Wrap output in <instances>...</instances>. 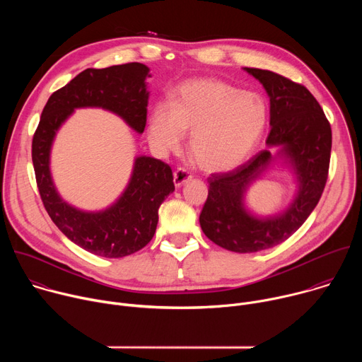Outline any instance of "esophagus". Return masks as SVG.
Here are the masks:
<instances>
[{
    "label": "esophagus",
    "mask_w": 362,
    "mask_h": 362,
    "mask_svg": "<svg viewBox=\"0 0 362 362\" xmlns=\"http://www.w3.org/2000/svg\"><path fill=\"white\" fill-rule=\"evenodd\" d=\"M192 179V175L189 172H186L185 169L179 168L175 173H173V182L176 187H180L182 185H185L186 182H189Z\"/></svg>",
    "instance_id": "1"
}]
</instances>
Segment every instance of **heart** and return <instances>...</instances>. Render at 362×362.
I'll list each match as a JSON object with an SVG mask.
<instances>
[{"instance_id": "b5f03b06", "label": "heart", "mask_w": 362, "mask_h": 362, "mask_svg": "<svg viewBox=\"0 0 362 362\" xmlns=\"http://www.w3.org/2000/svg\"><path fill=\"white\" fill-rule=\"evenodd\" d=\"M268 120V106L257 93L214 78L183 83L172 103H158L150 112L147 137L160 154L180 147L190 132L189 151L208 172L240 166L259 141Z\"/></svg>"}]
</instances>
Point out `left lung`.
Returning a JSON list of instances; mask_svg holds the SVG:
<instances>
[{
  "label": "left lung",
  "mask_w": 362,
  "mask_h": 362,
  "mask_svg": "<svg viewBox=\"0 0 362 362\" xmlns=\"http://www.w3.org/2000/svg\"><path fill=\"white\" fill-rule=\"evenodd\" d=\"M243 70L269 95L268 148L229 173L209 177V193L199 222L203 233L221 247L252 253L286 240L315 209L328 177L332 132L320 103L306 87L269 70ZM271 146L279 148L275 155ZM274 163L293 172L297 193L282 213L259 217L245 208L244 194Z\"/></svg>",
  "instance_id": "8db88e82"
}]
</instances>
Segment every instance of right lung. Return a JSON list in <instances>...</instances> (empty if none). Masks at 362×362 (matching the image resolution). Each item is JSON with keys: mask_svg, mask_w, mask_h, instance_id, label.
I'll use <instances>...</instances> for the list:
<instances>
[{"mask_svg": "<svg viewBox=\"0 0 362 362\" xmlns=\"http://www.w3.org/2000/svg\"><path fill=\"white\" fill-rule=\"evenodd\" d=\"M148 71L141 63L81 71L49 95L33 137L37 186L51 221L73 243L110 259L132 255L151 240L160 204L175 190L170 166L150 156H137L119 199L106 209L87 212L60 196L49 170L51 146L64 122L76 109L84 107L112 112L141 134L147 116Z\"/></svg>", "mask_w": 362, "mask_h": 362, "instance_id": "right-lung-1", "label": "right lung"}]
</instances>
